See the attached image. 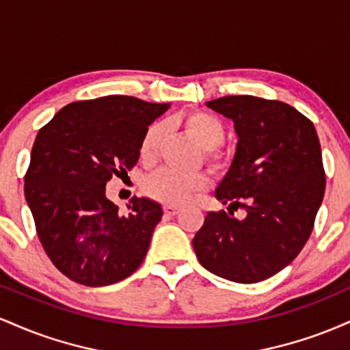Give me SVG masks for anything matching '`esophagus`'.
I'll return each instance as SVG.
<instances>
[{"instance_id":"34e87169","label":"esophagus","mask_w":350,"mask_h":350,"mask_svg":"<svg viewBox=\"0 0 350 350\" xmlns=\"http://www.w3.org/2000/svg\"><path fill=\"white\" fill-rule=\"evenodd\" d=\"M163 211H164V214H166V215L172 217V215L178 214L179 208H178V207H174V206H164V207H163Z\"/></svg>"}]
</instances>
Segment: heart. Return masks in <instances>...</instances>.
Instances as JSON below:
<instances>
[{
	"label": "heart",
	"mask_w": 350,
	"mask_h": 350,
	"mask_svg": "<svg viewBox=\"0 0 350 350\" xmlns=\"http://www.w3.org/2000/svg\"><path fill=\"white\" fill-rule=\"evenodd\" d=\"M187 133L207 151V158L214 166H222L224 156L217 152L226 138V126L215 115L207 111H192L180 120ZM164 138V124L152 123L144 131L139 143V156L144 163L154 161L159 146ZM208 186V178L204 172H179L164 167L152 172L144 183V191L150 198L167 204V206H183L196 194Z\"/></svg>",
	"instance_id": "1"
}]
</instances>
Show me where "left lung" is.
<instances>
[{"label": "left lung", "instance_id": "1", "mask_svg": "<svg viewBox=\"0 0 350 350\" xmlns=\"http://www.w3.org/2000/svg\"><path fill=\"white\" fill-rule=\"evenodd\" d=\"M207 107L234 122L237 150L215 198L239 206L208 212L192 245L200 265L235 283H258L288 267L306 245L326 174L314 124L278 100L230 95Z\"/></svg>", "mask_w": 350, "mask_h": 350}]
</instances>
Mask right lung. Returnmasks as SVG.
I'll use <instances>...</instances> for the list:
<instances>
[{"label":"right lung","instance_id":"1","mask_svg":"<svg viewBox=\"0 0 350 350\" xmlns=\"http://www.w3.org/2000/svg\"><path fill=\"white\" fill-rule=\"evenodd\" d=\"M167 108L126 95L82 100L36 136L24 196L47 256L75 283L107 286L143 263L163 208L133 198L120 214L105 186L138 163L144 131Z\"/></svg>","mask_w":350,"mask_h":350}]
</instances>
